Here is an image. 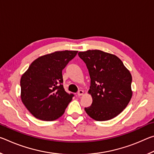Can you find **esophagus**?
Wrapping results in <instances>:
<instances>
[{"mask_svg": "<svg viewBox=\"0 0 154 154\" xmlns=\"http://www.w3.org/2000/svg\"><path fill=\"white\" fill-rule=\"evenodd\" d=\"M83 94V90H79V92H77V95L79 96H82Z\"/></svg>", "mask_w": 154, "mask_h": 154, "instance_id": "1", "label": "esophagus"}]
</instances>
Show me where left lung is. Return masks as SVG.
<instances>
[{
  "instance_id": "obj_1",
  "label": "left lung",
  "mask_w": 154,
  "mask_h": 154,
  "mask_svg": "<svg viewBox=\"0 0 154 154\" xmlns=\"http://www.w3.org/2000/svg\"><path fill=\"white\" fill-rule=\"evenodd\" d=\"M78 55L86 64L91 79L88 93L92 103L85 108V112L96 121L116 118L132 98L130 71L113 54L95 49L80 51Z\"/></svg>"
}]
</instances>
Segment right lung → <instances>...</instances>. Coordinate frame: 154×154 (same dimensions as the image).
<instances>
[{
  "label": "right lung",
  "mask_w": 154,
  "mask_h": 154,
  "mask_svg": "<svg viewBox=\"0 0 154 154\" xmlns=\"http://www.w3.org/2000/svg\"><path fill=\"white\" fill-rule=\"evenodd\" d=\"M77 52L55 51L38 57L22 75L21 100L36 118L54 121L64 114L74 95L65 92L62 71Z\"/></svg>",
  "instance_id": "right-lung-1"
}]
</instances>
